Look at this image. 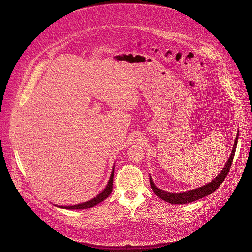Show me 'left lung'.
<instances>
[{"instance_id": "8db88e82", "label": "left lung", "mask_w": 252, "mask_h": 252, "mask_svg": "<svg viewBox=\"0 0 252 252\" xmlns=\"http://www.w3.org/2000/svg\"><path fill=\"white\" fill-rule=\"evenodd\" d=\"M238 135H239V131H237V135H236L235 140H234L233 149L231 151L230 157H229L228 160L226 161L224 167L220 172V174L215 176L210 183L206 184L205 186H202L200 188H197V189H194L192 190L186 191V192L171 193V192H167V191H164V190L157 188V186L153 182V178L150 176L151 188H152L153 191L155 192V194H157L158 197H160L162 200H164V201H166L168 203H172V204H186V203L192 202V201H195L197 199H200V198H202V197H204L206 195H209L212 192H214L215 190L218 189V188H220V186L223 183L224 178L226 177V175L229 172V169L231 167V163H232V160H233V158H234L236 146H237Z\"/></svg>"}]
</instances>
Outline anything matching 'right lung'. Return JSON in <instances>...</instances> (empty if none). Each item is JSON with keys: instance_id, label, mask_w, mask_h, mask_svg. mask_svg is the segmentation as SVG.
Returning a JSON list of instances; mask_svg holds the SVG:
<instances>
[{"instance_id": "add662e5", "label": "right lung", "mask_w": 252, "mask_h": 252, "mask_svg": "<svg viewBox=\"0 0 252 252\" xmlns=\"http://www.w3.org/2000/svg\"><path fill=\"white\" fill-rule=\"evenodd\" d=\"M114 172H115V166L113 168V171H112V174H111V177L109 179V183H107L105 189L100 192L98 193L95 197L92 198L91 200H88L86 202H82V203H79V204H76V205H64V206H60L61 208H65V209H86V208H90V207H93L96 204H98L99 202L103 201L105 198L109 197V195L112 193L113 191V182H114Z\"/></svg>"}]
</instances>
